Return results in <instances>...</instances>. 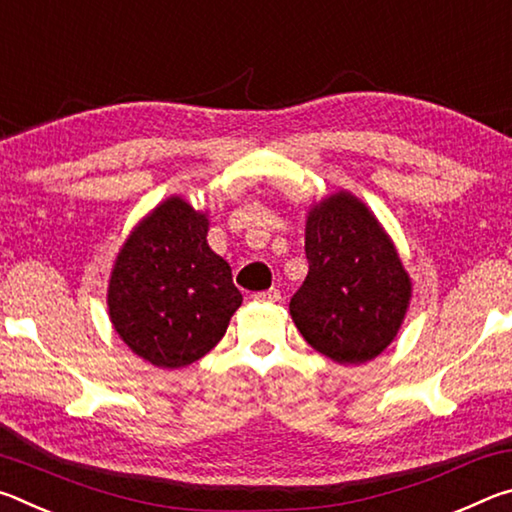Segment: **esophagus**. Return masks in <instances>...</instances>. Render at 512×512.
Segmentation results:
<instances>
[{
  "instance_id": "obj_1",
  "label": "esophagus",
  "mask_w": 512,
  "mask_h": 512,
  "mask_svg": "<svg viewBox=\"0 0 512 512\" xmlns=\"http://www.w3.org/2000/svg\"><path fill=\"white\" fill-rule=\"evenodd\" d=\"M257 302H280L282 300V293L280 289H266V291H259L253 296Z\"/></svg>"
}]
</instances>
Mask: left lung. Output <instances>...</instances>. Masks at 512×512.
<instances>
[{"label": "left lung", "instance_id": "1", "mask_svg": "<svg viewBox=\"0 0 512 512\" xmlns=\"http://www.w3.org/2000/svg\"><path fill=\"white\" fill-rule=\"evenodd\" d=\"M305 253L309 273L289 305L298 332L341 366L379 357L400 332L413 293L384 225L339 189L309 205Z\"/></svg>", "mask_w": 512, "mask_h": 512}]
</instances>
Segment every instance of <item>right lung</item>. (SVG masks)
Here are the masks:
<instances>
[{"instance_id": "1", "label": "right lung", "mask_w": 512, "mask_h": 512, "mask_svg": "<svg viewBox=\"0 0 512 512\" xmlns=\"http://www.w3.org/2000/svg\"><path fill=\"white\" fill-rule=\"evenodd\" d=\"M207 230V210L169 196L135 225L110 268V323L155 368L205 357L244 300L230 264L207 244Z\"/></svg>"}]
</instances>
